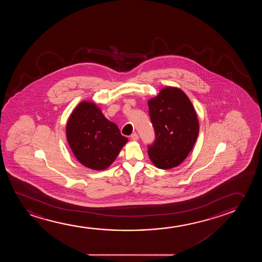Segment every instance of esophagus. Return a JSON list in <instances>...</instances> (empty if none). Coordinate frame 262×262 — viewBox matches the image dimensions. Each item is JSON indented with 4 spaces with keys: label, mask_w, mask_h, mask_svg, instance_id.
I'll list each match as a JSON object with an SVG mask.
<instances>
[{
    "label": "esophagus",
    "mask_w": 262,
    "mask_h": 262,
    "mask_svg": "<svg viewBox=\"0 0 262 262\" xmlns=\"http://www.w3.org/2000/svg\"><path fill=\"white\" fill-rule=\"evenodd\" d=\"M139 139V136H138V134L136 133H133L132 135H130V140H137Z\"/></svg>",
    "instance_id": "34e87169"
}]
</instances>
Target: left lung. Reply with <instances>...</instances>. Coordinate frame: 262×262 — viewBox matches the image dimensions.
Returning a JSON list of instances; mask_svg holds the SVG:
<instances>
[{
	"label": "left lung",
	"mask_w": 262,
	"mask_h": 262,
	"mask_svg": "<svg viewBox=\"0 0 262 262\" xmlns=\"http://www.w3.org/2000/svg\"><path fill=\"white\" fill-rule=\"evenodd\" d=\"M147 104L156 133L155 143L147 151L149 158L158 168L176 167L188 157L199 135L193 105L176 86L164 88Z\"/></svg>",
	"instance_id": "left-lung-1"
}]
</instances>
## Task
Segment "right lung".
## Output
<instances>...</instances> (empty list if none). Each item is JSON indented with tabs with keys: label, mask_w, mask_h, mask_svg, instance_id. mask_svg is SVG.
Returning <instances> with one entry per match:
<instances>
[{
	"label": "right lung",
	"mask_w": 262,
	"mask_h": 262,
	"mask_svg": "<svg viewBox=\"0 0 262 262\" xmlns=\"http://www.w3.org/2000/svg\"><path fill=\"white\" fill-rule=\"evenodd\" d=\"M66 138L79 163L97 171L108 168L128 142L118 126L90 101L80 102L72 111L66 124Z\"/></svg>",
	"instance_id": "add662e5"
}]
</instances>
